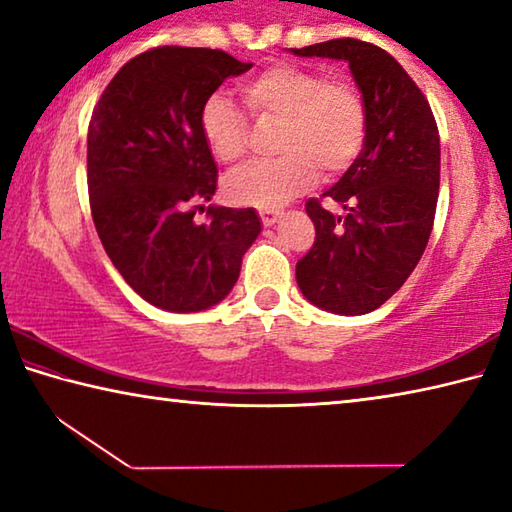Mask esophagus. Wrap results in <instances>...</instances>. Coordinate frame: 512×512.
Wrapping results in <instances>:
<instances>
[{
  "label": "esophagus",
  "instance_id": "34e87169",
  "mask_svg": "<svg viewBox=\"0 0 512 512\" xmlns=\"http://www.w3.org/2000/svg\"><path fill=\"white\" fill-rule=\"evenodd\" d=\"M259 216H262V223L266 225V228H271V225H275L277 219H280L282 212L271 210V207H264V210H259Z\"/></svg>",
  "mask_w": 512,
  "mask_h": 512
}]
</instances>
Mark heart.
<instances>
[{
	"label": "heart",
	"mask_w": 512,
	"mask_h": 512,
	"mask_svg": "<svg viewBox=\"0 0 512 512\" xmlns=\"http://www.w3.org/2000/svg\"><path fill=\"white\" fill-rule=\"evenodd\" d=\"M257 117H275L273 149L280 153L230 173L223 189L232 203L277 207L314 185L318 169L334 176L350 167L366 140L368 115L348 81H327L316 69L277 63L241 85ZM201 133L219 162L232 164L246 151V117L225 94L201 108Z\"/></svg>",
	"instance_id": "heart-1"
}]
</instances>
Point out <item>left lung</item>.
<instances>
[{
  "label": "left lung",
  "instance_id": "obj_1",
  "mask_svg": "<svg viewBox=\"0 0 512 512\" xmlns=\"http://www.w3.org/2000/svg\"><path fill=\"white\" fill-rule=\"evenodd\" d=\"M291 54L348 63L368 115L361 153L323 194L343 214L316 198L307 203L316 241L296 264L298 287L311 305L332 314H370L402 287L427 248L440 187L436 119L384 49L341 38Z\"/></svg>",
  "mask_w": 512,
  "mask_h": 512
}]
</instances>
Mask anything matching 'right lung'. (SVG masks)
Instances as JSON below:
<instances>
[{
  "label": "right lung",
  "instance_id": "add662e5",
  "mask_svg": "<svg viewBox=\"0 0 512 512\" xmlns=\"http://www.w3.org/2000/svg\"><path fill=\"white\" fill-rule=\"evenodd\" d=\"M221 49L158 47L119 69L88 128L94 228L121 277L153 307L192 314L228 296L262 232L253 210L210 205L216 162L201 108L230 76L248 72Z\"/></svg>",
  "mask_w": 512,
  "mask_h": 512
}]
</instances>
